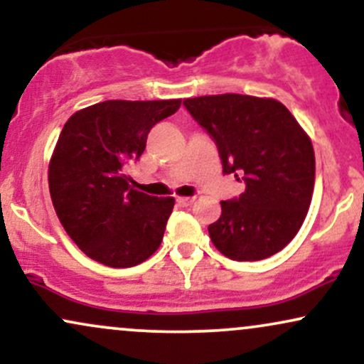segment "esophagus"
<instances>
[{
  "label": "esophagus",
  "instance_id": "obj_1",
  "mask_svg": "<svg viewBox=\"0 0 364 364\" xmlns=\"http://www.w3.org/2000/svg\"><path fill=\"white\" fill-rule=\"evenodd\" d=\"M195 202V196H179L178 203L183 207H190Z\"/></svg>",
  "mask_w": 364,
  "mask_h": 364
}]
</instances>
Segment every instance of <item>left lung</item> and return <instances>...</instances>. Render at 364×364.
<instances>
[{"label":"left lung","instance_id":"left-lung-1","mask_svg":"<svg viewBox=\"0 0 364 364\" xmlns=\"http://www.w3.org/2000/svg\"><path fill=\"white\" fill-rule=\"evenodd\" d=\"M210 133L225 174H243L245 193L220 202L208 225L224 257L255 262L281 252L298 235L315 186V152L308 133L282 102L243 94L185 99Z\"/></svg>","mask_w":364,"mask_h":364}]
</instances>
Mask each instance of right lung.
I'll return each mask as SVG.
<instances>
[{
  "instance_id": "1",
  "label": "right lung",
  "mask_w": 364,
  "mask_h": 364,
  "mask_svg": "<svg viewBox=\"0 0 364 364\" xmlns=\"http://www.w3.org/2000/svg\"><path fill=\"white\" fill-rule=\"evenodd\" d=\"M181 99L104 101L63 127L49 161V193L66 235L92 260L127 269L152 257L173 212V196H150L129 183L128 166L156 123Z\"/></svg>"
}]
</instances>
